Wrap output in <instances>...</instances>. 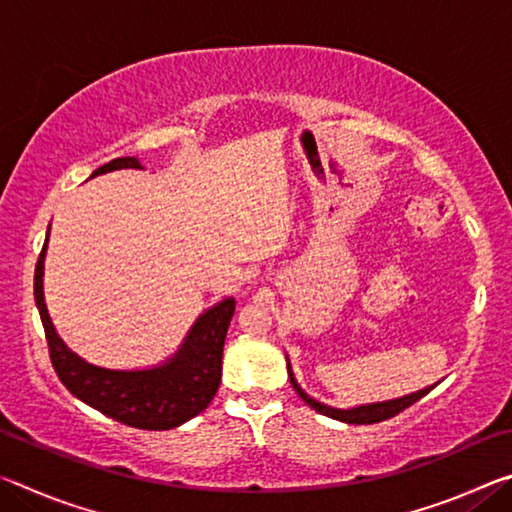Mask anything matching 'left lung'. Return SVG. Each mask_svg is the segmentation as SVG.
Wrapping results in <instances>:
<instances>
[{
	"label": "left lung",
	"instance_id": "left-lung-1",
	"mask_svg": "<svg viewBox=\"0 0 512 512\" xmlns=\"http://www.w3.org/2000/svg\"><path fill=\"white\" fill-rule=\"evenodd\" d=\"M287 372H289L291 386L296 388L298 397H302V400H305V404H309L314 411L327 415V418L339 420V422H348V424H375V422L393 418V415L402 413L404 409H409L411 404L418 402L420 397L427 395L431 388L436 386V384L427 386V388H422V391H415L411 395L397 397V400H386V402H375V404H361V406H352V409H336V406H329V404L318 402V400H314V397H309L305 391H302L300 384L296 381V377H293V368H291V363H289V357H287Z\"/></svg>",
	"mask_w": 512,
	"mask_h": 512
}]
</instances>
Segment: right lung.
<instances>
[{"label":"right lung","mask_w":512,"mask_h":512,"mask_svg":"<svg viewBox=\"0 0 512 512\" xmlns=\"http://www.w3.org/2000/svg\"><path fill=\"white\" fill-rule=\"evenodd\" d=\"M117 169H144L137 158H115L103 164L90 178ZM47 241L36 264L33 296L45 327L49 357L56 375L74 397L121 424L146 431H167L180 427L207 409L221 381L223 343L228 334L235 298H223L205 309L189 327L180 348L158 366L140 370L101 368L69 350L60 339L45 305V257Z\"/></svg>","instance_id":"1"}]
</instances>
